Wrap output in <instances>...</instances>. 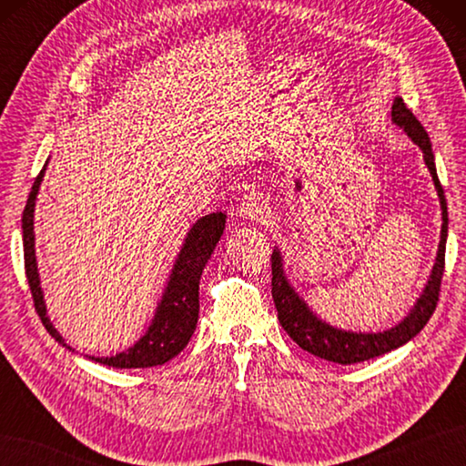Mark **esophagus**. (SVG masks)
I'll return each mask as SVG.
<instances>
[{"instance_id":"obj_1","label":"esophagus","mask_w":466,"mask_h":466,"mask_svg":"<svg viewBox=\"0 0 466 466\" xmlns=\"http://www.w3.org/2000/svg\"><path fill=\"white\" fill-rule=\"evenodd\" d=\"M238 216L244 220H256L264 222L266 218H270V206L264 200L260 194H246L238 206Z\"/></svg>"}]
</instances>
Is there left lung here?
<instances>
[{"label": "left lung", "instance_id": "left-lung-1", "mask_svg": "<svg viewBox=\"0 0 466 466\" xmlns=\"http://www.w3.org/2000/svg\"><path fill=\"white\" fill-rule=\"evenodd\" d=\"M392 122L422 150L424 164H427L432 176L442 210L437 262L432 266L431 279L427 286H424L420 299L414 302L410 312L404 316L399 324H394L392 329L382 332H352L334 329V326L320 320L319 316L310 310V306L302 300V296L294 290V286L286 279L280 250L274 248L272 252V299L276 304V310H279V320L282 324V329L289 332L290 339L299 344L302 350L314 356H320V359L330 362L356 364L399 349V346L407 344L424 329V324L429 322L439 302L441 280L444 272V248H447L449 232L447 200H444V190L439 182L437 166H434L431 137L422 127V124L409 110L407 104L402 102V97H397L392 104Z\"/></svg>", "mask_w": 466, "mask_h": 466}]
</instances>
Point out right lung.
I'll return each mask as SVG.
<instances>
[{"label":"right lung","mask_w":466,"mask_h":466,"mask_svg":"<svg viewBox=\"0 0 466 466\" xmlns=\"http://www.w3.org/2000/svg\"><path fill=\"white\" fill-rule=\"evenodd\" d=\"M46 166L35 177L32 192H29V198H27L24 218H22L25 276H27L29 290H32V296H34L35 310L39 314V319H42L46 330L52 334L59 344H64L66 349H69L62 336H59V332L54 329V324L49 322L47 309L44 302V292H42V286H39L37 262H35L34 210H35L39 184H42L44 174H46ZM224 226H226V214L212 212L208 216H202L200 220L190 228V232L186 234V240L182 244V250L174 262L170 280L166 284L162 300L157 302L156 314L150 326H147L146 334L126 352H120L116 356H102V359L100 356H90L92 360L106 366H114V369H147V366H157L172 360L174 356H177L186 349V344L190 342L192 334L196 330L198 310H200V300H198L200 276L206 262L210 260L218 240H220Z\"/></svg>","instance_id":"add662e5"}]
</instances>
